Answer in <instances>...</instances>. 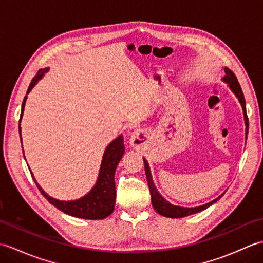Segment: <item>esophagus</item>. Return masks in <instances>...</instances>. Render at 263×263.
Listing matches in <instances>:
<instances>
[{
	"label": "esophagus",
	"instance_id": "1",
	"mask_svg": "<svg viewBox=\"0 0 263 263\" xmlns=\"http://www.w3.org/2000/svg\"><path fill=\"white\" fill-rule=\"evenodd\" d=\"M138 142H139V136H138V133H133L131 139H130L131 146H137Z\"/></svg>",
	"mask_w": 263,
	"mask_h": 263
}]
</instances>
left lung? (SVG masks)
<instances>
[{
  "label": "left lung",
  "instance_id": "left-lung-1",
  "mask_svg": "<svg viewBox=\"0 0 263 263\" xmlns=\"http://www.w3.org/2000/svg\"><path fill=\"white\" fill-rule=\"evenodd\" d=\"M225 77L222 78V81H225L226 83H228L230 86L231 90L235 93V96L238 98V102L241 103L242 108H243V114H244V120H245V125H247V136L249 132V119L247 115V106H245V98L244 95L242 91V88L239 86L238 80L236 76L234 74V72L231 71L230 69L225 68ZM143 164H144V171H146V176H147V181H148V186H149V191H150V195H152V203L154 209L156 210V212H158L159 215L164 216V217H168V218H182V217H186L190 215L197 214V212L202 211L204 209L208 208L212 203H215L217 200H219L220 197H218L217 199L210 201L209 203H205L203 205H199L195 206V208H184V206H180V205H173L171 204L168 201H166L161 195L159 194V192L156 189L154 181H153V176L152 173H150V168L149 165L147 163V160L143 158Z\"/></svg>",
  "mask_w": 263,
  "mask_h": 263
}]
</instances>
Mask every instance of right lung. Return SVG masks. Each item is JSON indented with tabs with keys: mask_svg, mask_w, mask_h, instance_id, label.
Returning <instances> with one entry per match:
<instances>
[{
	"mask_svg": "<svg viewBox=\"0 0 263 263\" xmlns=\"http://www.w3.org/2000/svg\"><path fill=\"white\" fill-rule=\"evenodd\" d=\"M46 69H41L38 72L36 77L31 80L29 87H28L27 93H29L33 86L36 85L38 80H41L44 73L47 72ZM27 96H25L24 102H22V107H21V115L20 120L22 117V113H24L25 108V103H26ZM20 125H19V133H20V139H21V132H20ZM124 139L123 136H119L115 140L111 141L108 147L106 148L103 160H102V166H100L99 170V175L98 180L95 184V186L90 190V192L87 193L85 197H82L78 200L73 201H61L58 199H54L49 197L48 194L44 192V190L38 185V183L35 181L36 185L42 194L47 199L49 203H52L54 206L61 211H63L64 214L78 217V218H83V219H104L107 216H109L114 210L115 205V199H116V191H115V181H114V175L116 167L119 165L120 160L122 158L123 154H124Z\"/></svg>",
	"mask_w": 263,
	"mask_h": 263,
	"instance_id": "add662e5",
	"label": "right lung"
}]
</instances>
